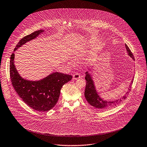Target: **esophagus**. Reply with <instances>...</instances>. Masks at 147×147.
<instances>
[{
	"label": "esophagus",
	"instance_id": "obj_1",
	"mask_svg": "<svg viewBox=\"0 0 147 147\" xmlns=\"http://www.w3.org/2000/svg\"><path fill=\"white\" fill-rule=\"evenodd\" d=\"M80 77H81L80 75V74L78 73H76L74 74H73V79L75 80L80 78Z\"/></svg>",
	"mask_w": 147,
	"mask_h": 147
}]
</instances>
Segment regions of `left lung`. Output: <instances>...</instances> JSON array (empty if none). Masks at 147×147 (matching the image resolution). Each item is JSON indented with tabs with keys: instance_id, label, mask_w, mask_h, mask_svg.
Listing matches in <instances>:
<instances>
[{
	"instance_id": "1",
	"label": "left lung",
	"mask_w": 147,
	"mask_h": 147,
	"mask_svg": "<svg viewBox=\"0 0 147 147\" xmlns=\"http://www.w3.org/2000/svg\"><path fill=\"white\" fill-rule=\"evenodd\" d=\"M125 48L127 49L128 55L133 59H135L134 55L131 52V50L129 49V47L127 46V44H125ZM85 80L86 81V88L85 90V98L90 105H91L92 106L94 107L95 108L99 110L104 111L117 106V105L120 101H121L123 99H125L127 96V95H128V92L127 91L126 94L120 99H117L115 100L110 101V102L104 100L98 94L97 91L95 88L93 80H92V77H91V75L88 73V71L86 72ZM133 81H134L133 80L131 81V83L130 84L131 85L129 86H131V85L133 83ZM129 90L130 89L128 88V90Z\"/></svg>"
}]
</instances>
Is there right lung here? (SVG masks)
I'll return each mask as SVG.
<instances>
[{"label":"right lung","mask_w":147,"mask_h":147,"mask_svg":"<svg viewBox=\"0 0 147 147\" xmlns=\"http://www.w3.org/2000/svg\"><path fill=\"white\" fill-rule=\"evenodd\" d=\"M44 30H38L22 38L14 52L27 42L35 38ZM15 53L11 56L9 74L12 85L19 96L30 108L41 112L48 111L57 103L62 86L72 79L71 75L55 72L41 80L31 81L23 78L14 65Z\"/></svg>","instance_id":"right-lung-1"}]
</instances>
